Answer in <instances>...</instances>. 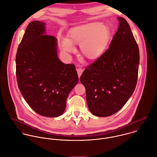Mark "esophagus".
I'll return each instance as SVG.
<instances>
[{
    "instance_id": "1",
    "label": "esophagus",
    "mask_w": 157,
    "mask_h": 157,
    "mask_svg": "<svg viewBox=\"0 0 157 157\" xmlns=\"http://www.w3.org/2000/svg\"><path fill=\"white\" fill-rule=\"evenodd\" d=\"M76 70H77V72H78V77L80 78L81 76V75H82V72H83V68H81V67H79V68H78L76 69Z\"/></svg>"
}]
</instances>
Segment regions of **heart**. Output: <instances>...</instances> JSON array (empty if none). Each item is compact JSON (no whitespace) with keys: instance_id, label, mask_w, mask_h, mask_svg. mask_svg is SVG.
Wrapping results in <instances>:
<instances>
[{"instance_id":"1","label":"heart","mask_w":157,"mask_h":157,"mask_svg":"<svg viewBox=\"0 0 157 157\" xmlns=\"http://www.w3.org/2000/svg\"><path fill=\"white\" fill-rule=\"evenodd\" d=\"M110 39L109 28L100 22H91L73 29L70 32V39L63 37L62 47L65 52H72V44H80L82 53L93 59L100 56L105 51Z\"/></svg>"}]
</instances>
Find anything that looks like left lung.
<instances>
[{"instance_id":"obj_1","label":"left lung","mask_w":157,"mask_h":157,"mask_svg":"<svg viewBox=\"0 0 157 157\" xmlns=\"http://www.w3.org/2000/svg\"><path fill=\"white\" fill-rule=\"evenodd\" d=\"M118 19L119 26L109 48L86 67L80 78L89 110L97 117H109L118 112L137 82L138 46L125 19Z\"/></svg>"}]
</instances>
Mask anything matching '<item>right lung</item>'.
Here are the masks:
<instances>
[{
  "instance_id": "add662e5",
  "label": "right lung",
  "mask_w": 157,
  "mask_h": 157,
  "mask_svg": "<svg viewBox=\"0 0 157 157\" xmlns=\"http://www.w3.org/2000/svg\"><path fill=\"white\" fill-rule=\"evenodd\" d=\"M45 23L32 21L16 58L19 89L32 109L47 117L63 115L67 98L78 82L73 64L58 57L57 39L45 34Z\"/></svg>"
}]
</instances>
